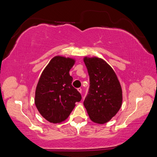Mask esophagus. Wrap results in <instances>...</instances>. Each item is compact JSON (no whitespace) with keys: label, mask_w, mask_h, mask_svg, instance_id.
Returning a JSON list of instances; mask_svg holds the SVG:
<instances>
[{"label":"esophagus","mask_w":157,"mask_h":157,"mask_svg":"<svg viewBox=\"0 0 157 157\" xmlns=\"http://www.w3.org/2000/svg\"><path fill=\"white\" fill-rule=\"evenodd\" d=\"M78 91L80 93V94H82V89L81 88H78Z\"/></svg>","instance_id":"1"}]
</instances>
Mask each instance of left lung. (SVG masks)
<instances>
[{"mask_svg": "<svg viewBox=\"0 0 157 157\" xmlns=\"http://www.w3.org/2000/svg\"><path fill=\"white\" fill-rule=\"evenodd\" d=\"M90 81L89 94L84 101L89 118L104 124L118 113L123 102V91L113 68L99 57L84 58Z\"/></svg>", "mask_w": 157, "mask_h": 157, "instance_id": "left-lung-1", "label": "left lung"}]
</instances>
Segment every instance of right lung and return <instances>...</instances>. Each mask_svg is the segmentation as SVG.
<instances>
[{
  "label": "right lung",
  "instance_id": "right-lung-1",
  "mask_svg": "<svg viewBox=\"0 0 157 157\" xmlns=\"http://www.w3.org/2000/svg\"><path fill=\"white\" fill-rule=\"evenodd\" d=\"M75 60L55 56L44 68L35 91L34 104L44 118L52 123L64 121L82 99L81 94L72 86L69 74Z\"/></svg>",
  "mask_w": 157,
  "mask_h": 157
}]
</instances>
